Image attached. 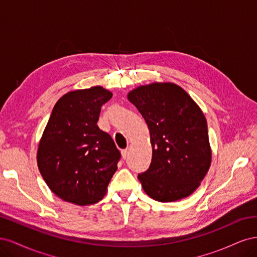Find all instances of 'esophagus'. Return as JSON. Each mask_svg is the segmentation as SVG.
Segmentation results:
<instances>
[{
	"instance_id": "obj_1",
	"label": "esophagus",
	"mask_w": 257,
	"mask_h": 257,
	"mask_svg": "<svg viewBox=\"0 0 257 257\" xmlns=\"http://www.w3.org/2000/svg\"><path fill=\"white\" fill-rule=\"evenodd\" d=\"M128 153H130L128 149H124V150H122V151H121L122 159H123V160H126V159H127V157H128Z\"/></svg>"
}]
</instances>
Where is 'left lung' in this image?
Returning <instances> with one entry per match:
<instances>
[{
	"mask_svg": "<svg viewBox=\"0 0 257 257\" xmlns=\"http://www.w3.org/2000/svg\"><path fill=\"white\" fill-rule=\"evenodd\" d=\"M127 99L150 132L152 161L138 175L148 196L172 203L190 196L211 165L207 120L186 91L173 82L139 85Z\"/></svg>",
	"mask_w": 257,
	"mask_h": 257,
	"instance_id": "8db88e82",
	"label": "left lung"
}]
</instances>
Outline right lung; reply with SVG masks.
<instances>
[{
    "label": "right lung",
    "instance_id": "right-lung-1",
    "mask_svg": "<svg viewBox=\"0 0 257 257\" xmlns=\"http://www.w3.org/2000/svg\"><path fill=\"white\" fill-rule=\"evenodd\" d=\"M111 97L99 85L68 92L54 105L44 130L37 166L49 189L67 203H97L118 169L121 154L97 126L100 107Z\"/></svg>",
    "mask_w": 257,
    "mask_h": 257
}]
</instances>
